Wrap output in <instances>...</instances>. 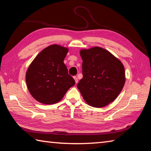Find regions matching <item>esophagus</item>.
Instances as JSON below:
<instances>
[{"instance_id": "obj_1", "label": "esophagus", "mask_w": 151, "mask_h": 151, "mask_svg": "<svg viewBox=\"0 0 151 151\" xmlns=\"http://www.w3.org/2000/svg\"><path fill=\"white\" fill-rule=\"evenodd\" d=\"M73 78H74V79H75L76 84H77L78 83V78H77V77H76V76H74Z\"/></svg>"}]
</instances>
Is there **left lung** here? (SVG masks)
<instances>
[{
  "mask_svg": "<svg viewBox=\"0 0 151 151\" xmlns=\"http://www.w3.org/2000/svg\"><path fill=\"white\" fill-rule=\"evenodd\" d=\"M83 77L77 88L91 106L101 108L116 99L125 83L124 67L121 61L104 48L94 47L82 49Z\"/></svg>",
  "mask_w": 151,
  "mask_h": 151,
  "instance_id": "8db88e82",
  "label": "left lung"
}]
</instances>
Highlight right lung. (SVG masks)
<instances>
[{
    "label": "right lung",
    "mask_w": 151,
    "mask_h": 151,
    "mask_svg": "<svg viewBox=\"0 0 151 151\" xmlns=\"http://www.w3.org/2000/svg\"><path fill=\"white\" fill-rule=\"evenodd\" d=\"M68 51V48L58 45L48 46L40 51L28 68L27 88L33 98L39 103H57L75 85L64 63Z\"/></svg>",
    "instance_id": "obj_1"
}]
</instances>
